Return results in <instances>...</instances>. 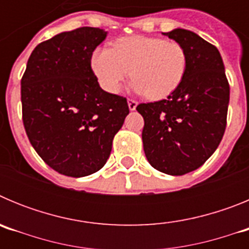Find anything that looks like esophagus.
Here are the masks:
<instances>
[{
    "instance_id": "34e87169",
    "label": "esophagus",
    "mask_w": 249,
    "mask_h": 249,
    "mask_svg": "<svg viewBox=\"0 0 249 249\" xmlns=\"http://www.w3.org/2000/svg\"><path fill=\"white\" fill-rule=\"evenodd\" d=\"M127 102H128V108L131 109V111H135L138 103L136 102L135 100H128V101H127Z\"/></svg>"
}]
</instances>
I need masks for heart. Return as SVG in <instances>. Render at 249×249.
<instances>
[{"mask_svg":"<svg viewBox=\"0 0 249 249\" xmlns=\"http://www.w3.org/2000/svg\"><path fill=\"white\" fill-rule=\"evenodd\" d=\"M91 68L105 91L118 93L129 76L132 89L151 100H162L179 87L187 68L183 46L158 37L129 36L100 47L91 56ZM132 72H130V70Z\"/></svg>","mask_w":249,"mask_h":249,"instance_id":"1","label":"heart"}]
</instances>
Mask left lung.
<instances>
[{"label": "left lung", "instance_id": "8db88e82", "mask_svg": "<svg viewBox=\"0 0 249 249\" xmlns=\"http://www.w3.org/2000/svg\"><path fill=\"white\" fill-rule=\"evenodd\" d=\"M183 46L187 68L166 100L141 103L143 149L153 168L182 176L199 168L221 143L227 124L228 85L221 53L192 31L163 34Z\"/></svg>", "mask_w": 249, "mask_h": 249}]
</instances>
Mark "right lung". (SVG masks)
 <instances>
[{
    "mask_svg": "<svg viewBox=\"0 0 249 249\" xmlns=\"http://www.w3.org/2000/svg\"><path fill=\"white\" fill-rule=\"evenodd\" d=\"M107 32L81 27L41 42L21 80L22 120L31 144L61 175L85 177L105 166L127 100L103 91L91 56Z\"/></svg>",
    "mask_w": 249,
    "mask_h": 249,
    "instance_id": "1",
    "label": "right lung"
}]
</instances>
